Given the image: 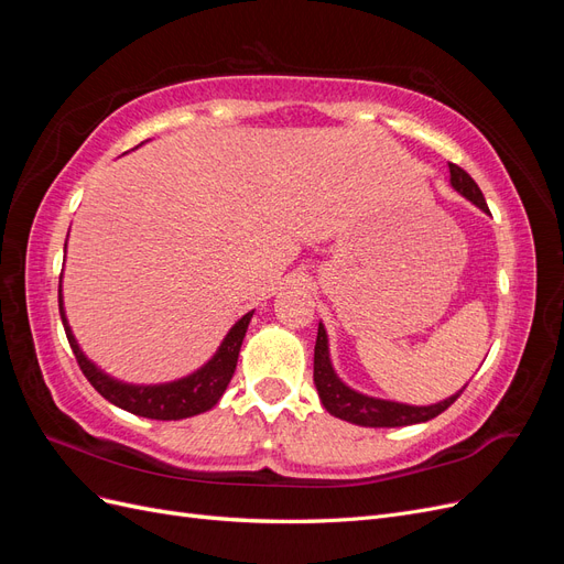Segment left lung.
<instances>
[{
    "mask_svg": "<svg viewBox=\"0 0 564 564\" xmlns=\"http://www.w3.org/2000/svg\"><path fill=\"white\" fill-rule=\"evenodd\" d=\"M449 174H452L449 181H452L454 191L458 195H464L466 199H470L475 207H480L485 214H489L482 191L464 172V169L456 164H449ZM313 381H315V388L319 392V400H322L324 409H327L332 416L344 419L355 425H365V429H398V425L425 423L445 412L447 406H452L456 402L460 392H464V388H460L447 400H442L437 404H429V406L402 404V402H392V400L369 398V395H365V392H357L340 381L338 373L334 371L332 360H329V338H327V329H324L322 322L317 327V340H315Z\"/></svg>",
    "mask_w": 564,
    "mask_h": 564,
    "instance_id": "obj_1",
    "label": "left lung"
}]
</instances>
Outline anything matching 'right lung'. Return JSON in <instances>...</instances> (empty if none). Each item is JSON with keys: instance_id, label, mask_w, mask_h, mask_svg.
Masks as SVG:
<instances>
[{"instance_id": "right-lung-1", "label": "right lung", "mask_w": 564, "mask_h": 564, "mask_svg": "<svg viewBox=\"0 0 564 564\" xmlns=\"http://www.w3.org/2000/svg\"><path fill=\"white\" fill-rule=\"evenodd\" d=\"M58 308H61L67 344H70L77 357V365L84 371V377L89 379V383L108 402L124 409V412L145 416V419H158V421H178L187 416H197L202 412H209V409L220 400V395L226 392L235 373L237 357H240L242 340L253 315L251 311L237 319L232 324V329L226 334L224 344H220L218 350L214 352L212 360L207 365H202L197 371H193L191 377H183L178 381H169V383H158V386H135V383H122L112 379L110 373L98 369L89 357L82 352L70 324H67V317H65L61 286H58Z\"/></svg>"}]
</instances>
